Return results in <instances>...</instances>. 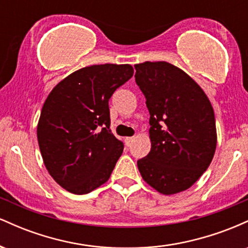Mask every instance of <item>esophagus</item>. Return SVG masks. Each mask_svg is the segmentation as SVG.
<instances>
[{
  "label": "esophagus",
  "mask_w": 248,
  "mask_h": 248,
  "mask_svg": "<svg viewBox=\"0 0 248 248\" xmlns=\"http://www.w3.org/2000/svg\"><path fill=\"white\" fill-rule=\"evenodd\" d=\"M133 140H134V138H126V139H124V143H126V146L129 147L130 144H132Z\"/></svg>",
  "instance_id": "34e87169"
}]
</instances>
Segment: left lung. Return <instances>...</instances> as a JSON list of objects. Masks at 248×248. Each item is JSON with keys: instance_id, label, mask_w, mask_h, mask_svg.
Wrapping results in <instances>:
<instances>
[{"instance_id": "8db88e82", "label": "left lung", "mask_w": 248, "mask_h": 248, "mask_svg": "<svg viewBox=\"0 0 248 248\" xmlns=\"http://www.w3.org/2000/svg\"><path fill=\"white\" fill-rule=\"evenodd\" d=\"M135 81L149 110L152 148L138 161L142 178L163 195L193 186L209 168L217 146L215 112L204 91L167 62L135 65Z\"/></svg>"}]
</instances>
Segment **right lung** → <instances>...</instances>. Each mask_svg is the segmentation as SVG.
<instances>
[{
	"instance_id": "right-lung-1",
	"label": "right lung",
	"mask_w": 248,
	"mask_h": 248,
	"mask_svg": "<svg viewBox=\"0 0 248 248\" xmlns=\"http://www.w3.org/2000/svg\"><path fill=\"white\" fill-rule=\"evenodd\" d=\"M133 73L129 64L82 67L47 95L37 139L47 171L69 192L85 195L110 177L124 143L110 133L108 101Z\"/></svg>"
}]
</instances>
